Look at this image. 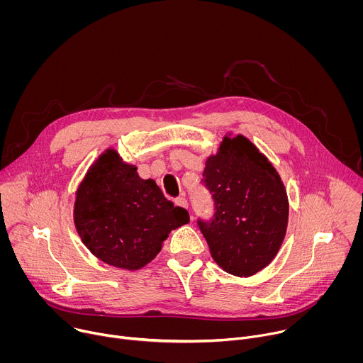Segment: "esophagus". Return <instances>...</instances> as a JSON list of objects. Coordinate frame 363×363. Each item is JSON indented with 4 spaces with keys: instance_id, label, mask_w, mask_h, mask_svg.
I'll list each match as a JSON object with an SVG mask.
<instances>
[{
    "instance_id": "34e87169",
    "label": "esophagus",
    "mask_w": 363,
    "mask_h": 363,
    "mask_svg": "<svg viewBox=\"0 0 363 363\" xmlns=\"http://www.w3.org/2000/svg\"><path fill=\"white\" fill-rule=\"evenodd\" d=\"M175 205L182 206V208H186V210H188V201H186L184 196H178V198L175 199Z\"/></svg>"
}]
</instances>
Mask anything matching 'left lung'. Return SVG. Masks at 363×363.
Returning <instances> with one entry per match:
<instances>
[{
	"mask_svg": "<svg viewBox=\"0 0 363 363\" xmlns=\"http://www.w3.org/2000/svg\"><path fill=\"white\" fill-rule=\"evenodd\" d=\"M202 175L216 214L211 223L198 224L214 262L237 277L262 272L277 255L289 223L279 172L248 138L228 133L206 158Z\"/></svg>",
	"mask_w": 363,
	"mask_h": 363,
	"instance_id": "8db88e82",
	"label": "left lung"
}]
</instances>
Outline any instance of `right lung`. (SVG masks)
I'll return each instance as SVG.
<instances>
[{"instance_id": "add662e5", "label": "right lung", "mask_w": 363, "mask_h": 363, "mask_svg": "<svg viewBox=\"0 0 363 363\" xmlns=\"http://www.w3.org/2000/svg\"><path fill=\"white\" fill-rule=\"evenodd\" d=\"M74 227L99 260L122 270L150 263L169 233L189 221L153 179H142L136 165L108 147L90 165L76 191Z\"/></svg>"}]
</instances>
